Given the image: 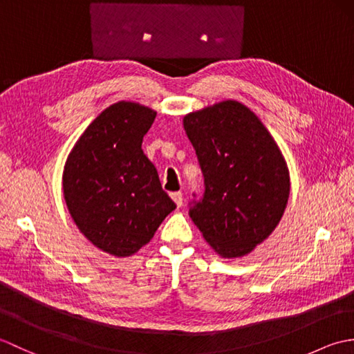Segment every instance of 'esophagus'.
<instances>
[{
  "instance_id": "obj_1",
  "label": "esophagus",
  "mask_w": 354,
  "mask_h": 354,
  "mask_svg": "<svg viewBox=\"0 0 354 354\" xmlns=\"http://www.w3.org/2000/svg\"><path fill=\"white\" fill-rule=\"evenodd\" d=\"M170 198L173 199V202H175L176 207H183V201H184V199H183V193H181V192L171 193Z\"/></svg>"
}]
</instances>
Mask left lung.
I'll return each instance as SVG.
<instances>
[{"instance_id":"left-lung-1","label":"left lung","mask_w":354,"mask_h":354,"mask_svg":"<svg viewBox=\"0 0 354 354\" xmlns=\"http://www.w3.org/2000/svg\"><path fill=\"white\" fill-rule=\"evenodd\" d=\"M184 129L205 185L202 198L190 202L192 221L221 257H243L270 236L288 205L281 150L259 117L236 100L190 112Z\"/></svg>"}]
</instances>
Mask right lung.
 <instances>
[{"label": "right lung", "mask_w": 354, "mask_h": 354, "mask_svg": "<svg viewBox=\"0 0 354 354\" xmlns=\"http://www.w3.org/2000/svg\"><path fill=\"white\" fill-rule=\"evenodd\" d=\"M155 117L140 103L111 104L82 133L64 167L73 221L94 246L115 257L149 243L176 208L141 149Z\"/></svg>", "instance_id": "obj_1"}]
</instances>
